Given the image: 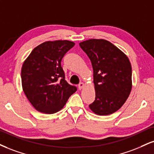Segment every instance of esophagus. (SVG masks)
Listing matches in <instances>:
<instances>
[{"label":"esophagus","instance_id":"esophagus-1","mask_svg":"<svg viewBox=\"0 0 154 154\" xmlns=\"http://www.w3.org/2000/svg\"><path fill=\"white\" fill-rule=\"evenodd\" d=\"M84 86H85V84L83 82H80L79 84V85H78V88H79V90H82V89L84 88Z\"/></svg>","mask_w":154,"mask_h":154}]
</instances>
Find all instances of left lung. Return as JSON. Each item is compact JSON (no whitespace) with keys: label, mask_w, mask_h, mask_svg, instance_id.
<instances>
[{"label":"left lung","mask_w":154,"mask_h":154,"mask_svg":"<svg viewBox=\"0 0 154 154\" xmlns=\"http://www.w3.org/2000/svg\"><path fill=\"white\" fill-rule=\"evenodd\" d=\"M91 61L95 100L89 105L98 116L110 115L123 106L132 89V68L126 55L105 39L79 43Z\"/></svg>","instance_id":"left-lung-1"}]
</instances>
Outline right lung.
I'll return each instance as SVG.
<instances>
[{
    "label": "right lung",
    "instance_id": "right-lung-1",
    "mask_svg": "<svg viewBox=\"0 0 154 154\" xmlns=\"http://www.w3.org/2000/svg\"><path fill=\"white\" fill-rule=\"evenodd\" d=\"M73 42H44L33 49L21 68L23 92L38 112L53 114L62 110L77 88L68 84L61 66L63 57L75 46Z\"/></svg>",
    "mask_w": 154,
    "mask_h": 154
}]
</instances>
